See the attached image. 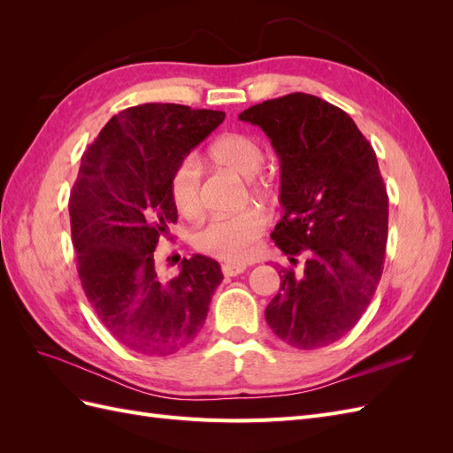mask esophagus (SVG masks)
Masks as SVG:
<instances>
[{"instance_id":"obj_1","label":"esophagus","mask_w":453,"mask_h":453,"mask_svg":"<svg viewBox=\"0 0 453 453\" xmlns=\"http://www.w3.org/2000/svg\"><path fill=\"white\" fill-rule=\"evenodd\" d=\"M223 273H225V276H238V273H242V272H245V268H248V266H245V265H240V263H225L223 266Z\"/></svg>"}]
</instances>
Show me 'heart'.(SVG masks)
I'll list each match as a JSON object with an SVG mask.
<instances>
[{"label": "heart", "instance_id": "1", "mask_svg": "<svg viewBox=\"0 0 453 453\" xmlns=\"http://www.w3.org/2000/svg\"><path fill=\"white\" fill-rule=\"evenodd\" d=\"M208 158L217 168L228 170L240 177H250L248 195L263 200L272 195V185L266 177L258 175L265 162L260 143L248 134H223L208 147ZM172 200L177 211L187 219H196L202 211V175L195 158H185L173 170ZM265 232V219L255 210H245L236 215L215 217L200 226L193 234L195 250L225 260L245 258L257 238Z\"/></svg>", "mask_w": 453, "mask_h": 453}]
</instances>
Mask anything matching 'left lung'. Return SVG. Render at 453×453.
<instances>
[{
    "label": "left lung",
    "instance_id": "left-lung-1",
    "mask_svg": "<svg viewBox=\"0 0 453 453\" xmlns=\"http://www.w3.org/2000/svg\"><path fill=\"white\" fill-rule=\"evenodd\" d=\"M240 120L263 128L281 164L272 240L291 268L280 270L266 323L296 349L334 344L363 318L386 260L389 198L374 149L346 111L311 94L257 104Z\"/></svg>",
    "mask_w": 453,
    "mask_h": 453
}]
</instances>
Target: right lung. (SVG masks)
<instances>
[{"label": "right lung", "instance_id": "1", "mask_svg": "<svg viewBox=\"0 0 453 453\" xmlns=\"http://www.w3.org/2000/svg\"><path fill=\"white\" fill-rule=\"evenodd\" d=\"M223 120L180 104L128 107L81 158L70 195L81 285L107 333L135 353L166 357L193 344L223 281L210 257L183 258L170 281L153 257L177 221L173 170Z\"/></svg>", "mask_w": 453, "mask_h": 453}]
</instances>
